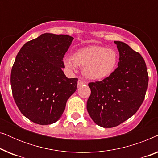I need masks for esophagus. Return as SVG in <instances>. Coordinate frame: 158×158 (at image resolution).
<instances>
[{"label":"esophagus","instance_id":"34e87169","mask_svg":"<svg viewBox=\"0 0 158 158\" xmlns=\"http://www.w3.org/2000/svg\"><path fill=\"white\" fill-rule=\"evenodd\" d=\"M86 84V82L82 81V80H78V81H77V87H81V86L85 85Z\"/></svg>","mask_w":158,"mask_h":158}]
</instances>
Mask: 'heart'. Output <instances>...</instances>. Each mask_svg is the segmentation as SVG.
<instances>
[{
    "label": "heart",
    "instance_id": "obj_1",
    "mask_svg": "<svg viewBox=\"0 0 158 158\" xmlns=\"http://www.w3.org/2000/svg\"><path fill=\"white\" fill-rule=\"evenodd\" d=\"M118 62V56L116 50L98 45L80 49L73 53L72 60L66 58L64 60L68 68L73 69L75 65L83 68L85 76L92 80L109 76L116 69Z\"/></svg>",
    "mask_w": 158,
    "mask_h": 158
}]
</instances>
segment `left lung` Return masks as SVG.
<instances>
[{"label":"left lung","instance_id":"1","mask_svg":"<svg viewBox=\"0 0 158 158\" xmlns=\"http://www.w3.org/2000/svg\"><path fill=\"white\" fill-rule=\"evenodd\" d=\"M119 62L115 70L101 81L88 83L87 110L98 126L111 128L132 116L143 103L149 77L141 55L129 45L115 41Z\"/></svg>","mask_w":158,"mask_h":158}]
</instances>
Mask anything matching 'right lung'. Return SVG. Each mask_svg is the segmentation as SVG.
Returning <instances> with one entry per match:
<instances>
[{
  "mask_svg": "<svg viewBox=\"0 0 158 158\" xmlns=\"http://www.w3.org/2000/svg\"><path fill=\"white\" fill-rule=\"evenodd\" d=\"M73 40L43 34L24 44L16 56L10 73L13 97L21 114L36 124L57 122L77 89V78H68L62 70Z\"/></svg>",
  "mask_w": 158,
  "mask_h": 158,
  "instance_id": "obj_1",
  "label": "right lung"
}]
</instances>
